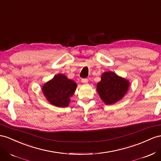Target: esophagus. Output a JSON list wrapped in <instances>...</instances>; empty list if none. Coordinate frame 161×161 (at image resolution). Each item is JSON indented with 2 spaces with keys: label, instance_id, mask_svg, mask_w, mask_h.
Listing matches in <instances>:
<instances>
[{
  "label": "esophagus",
  "instance_id": "obj_1",
  "mask_svg": "<svg viewBox=\"0 0 161 161\" xmlns=\"http://www.w3.org/2000/svg\"><path fill=\"white\" fill-rule=\"evenodd\" d=\"M81 81H82V83H85V84L88 83V80L86 79H82L81 80Z\"/></svg>",
  "mask_w": 161,
  "mask_h": 161
}]
</instances>
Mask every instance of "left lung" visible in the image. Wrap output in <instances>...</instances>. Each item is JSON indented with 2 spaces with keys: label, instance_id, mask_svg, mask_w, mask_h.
I'll list each match as a JSON object with an SVG mask.
<instances>
[{
  "label": "left lung",
  "instance_id": "left-lung-1",
  "mask_svg": "<svg viewBox=\"0 0 161 161\" xmlns=\"http://www.w3.org/2000/svg\"><path fill=\"white\" fill-rule=\"evenodd\" d=\"M129 82L112 72H104L101 81L97 85V91L106 104H112L119 101L127 93Z\"/></svg>",
  "mask_w": 161,
  "mask_h": 161
}]
</instances>
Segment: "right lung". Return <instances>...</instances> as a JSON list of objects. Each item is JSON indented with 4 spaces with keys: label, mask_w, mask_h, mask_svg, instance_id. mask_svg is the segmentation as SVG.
<instances>
[{
    "label": "right lung",
    "mask_w": 161,
    "mask_h": 161,
    "mask_svg": "<svg viewBox=\"0 0 161 161\" xmlns=\"http://www.w3.org/2000/svg\"><path fill=\"white\" fill-rule=\"evenodd\" d=\"M76 86L75 82L68 79L64 75H58L44 85L42 91L51 104L58 107H66Z\"/></svg>",
    "instance_id": "add662e5"
}]
</instances>
